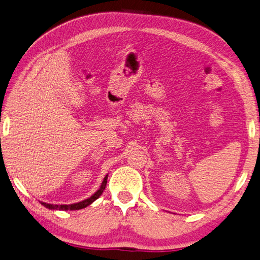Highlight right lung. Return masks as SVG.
Here are the masks:
<instances>
[{
    "label": "right lung",
    "mask_w": 260,
    "mask_h": 260,
    "mask_svg": "<svg viewBox=\"0 0 260 260\" xmlns=\"http://www.w3.org/2000/svg\"><path fill=\"white\" fill-rule=\"evenodd\" d=\"M107 179H108V175L105 176L103 183H101V185H100L99 189H98L96 193L92 194L90 198H88V199L81 201V202H78V203H74V204H69V205H66V204H64V205H54V204L44 203V202H41V203H42V205H44L46 208H49V210H58V211H76V210H81V208H85L88 205H90L92 202L96 201L99 198V196L103 194L104 189L106 188Z\"/></svg>",
    "instance_id": "1"
}]
</instances>
